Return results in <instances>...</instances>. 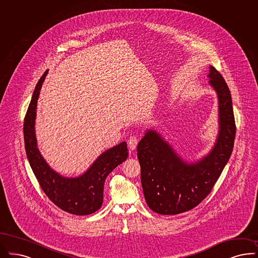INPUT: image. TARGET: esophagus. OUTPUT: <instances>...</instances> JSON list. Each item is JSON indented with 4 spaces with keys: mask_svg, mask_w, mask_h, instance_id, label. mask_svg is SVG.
<instances>
[{
    "mask_svg": "<svg viewBox=\"0 0 258 258\" xmlns=\"http://www.w3.org/2000/svg\"><path fill=\"white\" fill-rule=\"evenodd\" d=\"M138 143H139V140H138L137 137H134V136L133 137H130V139L128 140V146L131 150H135L137 145H138Z\"/></svg>",
    "mask_w": 258,
    "mask_h": 258,
    "instance_id": "obj_1",
    "label": "esophagus"
}]
</instances>
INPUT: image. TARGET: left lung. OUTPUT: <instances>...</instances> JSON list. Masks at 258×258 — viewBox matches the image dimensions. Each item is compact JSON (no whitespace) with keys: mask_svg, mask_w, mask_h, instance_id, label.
I'll return each mask as SVG.
<instances>
[{"mask_svg":"<svg viewBox=\"0 0 258 258\" xmlns=\"http://www.w3.org/2000/svg\"><path fill=\"white\" fill-rule=\"evenodd\" d=\"M208 77L218 96L219 132L207 156L198 162H184L155 130H147L138 145L144 198L159 214H179L198 206L210 194L232 152L236 127L229 87L212 66Z\"/></svg>","mask_w":258,"mask_h":258,"instance_id":"left-lung-1","label":"left lung"}]
</instances>
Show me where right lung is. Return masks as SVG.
<instances>
[{
  "label": "right lung",
  "instance_id": "obj_1",
  "mask_svg": "<svg viewBox=\"0 0 258 258\" xmlns=\"http://www.w3.org/2000/svg\"><path fill=\"white\" fill-rule=\"evenodd\" d=\"M48 73L47 70L39 79L25 116L27 157L42 190L55 206L75 215L92 214L102 206L107 176L128 157L127 143L123 142L106 150L84 174L77 178L63 177L51 169L39 151L34 127L40 90Z\"/></svg>",
  "mask_w": 258,
  "mask_h": 258
}]
</instances>
